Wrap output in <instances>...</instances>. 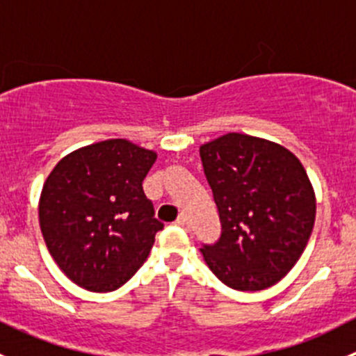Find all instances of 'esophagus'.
Masks as SVG:
<instances>
[{
	"label": "esophagus",
	"mask_w": 356,
	"mask_h": 356,
	"mask_svg": "<svg viewBox=\"0 0 356 356\" xmlns=\"http://www.w3.org/2000/svg\"><path fill=\"white\" fill-rule=\"evenodd\" d=\"M175 224L181 225V227H189V222H188V217H186V215H179L177 220H175Z\"/></svg>",
	"instance_id": "1"
}]
</instances>
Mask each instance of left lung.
I'll return each mask as SVG.
<instances>
[{
  "mask_svg": "<svg viewBox=\"0 0 356 356\" xmlns=\"http://www.w3.org/2000/svg\"><path fill=\"white\" fill-rule=\"evenodd\" d=\"M222 234L201 248L208 268L229 288L261 291L300 260L317 201L294 153L268 139L229 132L200 146Z\"/></svg>",
  "mask_w": 356,
  "mask_h": 356,
  "instance_id": "8db88e82",
  "label": "left lung"
}]
</instances>
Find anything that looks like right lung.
<instances>
[{
	"label": "right lung",
	"instance_id": "add662e5",
	"mask_svg": "<svg viewBox=\"0 0 356 356\" xmlns=\"http://www.w3.org/2000/svg\"><path fill=\"white\" fill-rule=\"evenodd\" d=\"M156 153L106 139L68 153L39 198V225L60 270L81 288L108 293L145 264L163 224L143 191Z\"/></svg>",
	"mask_w": 356,
	"mask_h": 356
}]
</instances>
